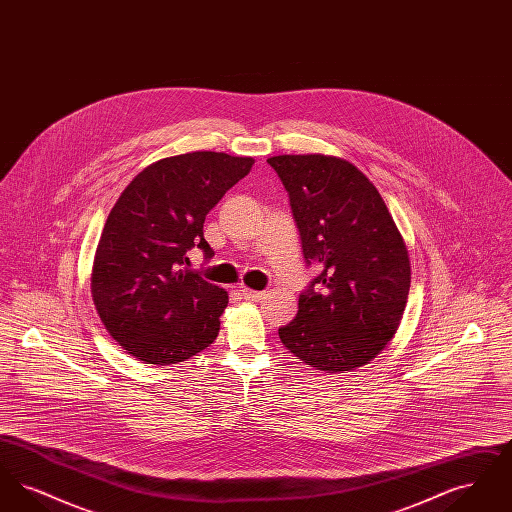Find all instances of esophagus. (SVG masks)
<instances>
[{
    "mask_svg": "<svg viewBox=\"0 0 512 512\" xmlns=\"http://www.w3.org/2000/svg\"><path fill=\"white\" fill-rule=\"evenodd\" d=\"M240 292H242L244 299H247V301H261L267 295L265 292H255V290H249V288H242Z\"/></svg>",
    "mask_w": 512,
    "mask_h": 512,
    "instance_id": "esophagus-1",
    "label": "esophagus"
}]
</instances>
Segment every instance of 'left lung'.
I'll list each match as a JSON object with an SVG mask.
<instances>
[{"label":"left lung","instance_id":"left-lung-1","mask_svg":"<svg viewBox=\"0 0 512 512\" xmlns=\"http://www.w3.org/2000/svg\"><path fill=\"white\" fill-rule=\"evenodd\" d=\"M268 165L290 194L305 261L320 265L299 295L297 317L278 336L315 370L366 365L393 340L411 288L409 251L390 209L341 157L276 155Z\"/></svg>","mask_w":512,"mask_h":512}]
</instances>
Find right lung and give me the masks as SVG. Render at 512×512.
<instances>
[{"mask_svg": "<svg viewBox=\"0 0 512 512\" xmlns=\"http://www.w3.org/2000/svg\"><path fill=\"white\" fill-rule=\"evenodd\" d=\"M255 159L217 151L165 157L122 190L99 236L92 299L111 338L146 365L182 363L217 340L228 292L190 270L213 257L203 222Z\"/></svg>", "mask_w": 512, "mask_h": 512, "instance_id": "obj_1", "label": "right lung"}]
</instances>
